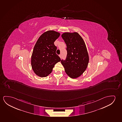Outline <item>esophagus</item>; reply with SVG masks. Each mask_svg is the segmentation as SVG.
<instances>
[{
  "label": "esophagus",
  "mask_w": 122,
  "mask_h": 122,
  "mask_svg": "<svg viewBox=\"0 0 122 122\" xmlns=\"http://www.w3.org/2000/svg\"><path fill=\"white\" fill-rule=\"evenodd\" d=\"M59 56H60V57L61 59L62 58V55H61V54H60V55H59Z\"/></svg>",
  "instance_id": "esophagus-1"
}]
</instances>
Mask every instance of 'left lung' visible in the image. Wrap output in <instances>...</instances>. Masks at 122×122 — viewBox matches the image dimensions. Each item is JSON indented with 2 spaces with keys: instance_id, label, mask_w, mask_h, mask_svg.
I'll return each mask as SVG.
<instances>
[{
  "instance_id": "obj_1",
  "label": "left lung",
  "mask_w": 122,
  "mask_h": 122,
  "mask_svg": "<svg viewBox=\"0 0 122 122\" xmlns=\"http://www.w3.org/2000/svg\"><path fill=\"white\" fill-rule=\"evenodd\" d=\"M62 38L67 46V55L65 60H61L65 71L72 79L81 76L88 66L89 57L84 40L76 32H66Z\"/></svg>"
}]
</instances>
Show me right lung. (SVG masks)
I'll list each match as a JSON object with an SVG mask.
<instances>
[{"instance_id": "add662e5", "label": "right lung", "mask_w": 122, "mask_h": 122, "mask_svg": "<svg viewBox=\"0 0 122 122\" xmlns=\"http://www.w3.org/2000/svg\"><path fill=\"white\" fill-rule=\"evenodd\" d=\"M54 30L44 32L38 38L34 46L31 56L32 69L40 77H46L52 71L54 65L61 61L56 54L54 42L60 36Z\"/></svg>"}]
</instances>
